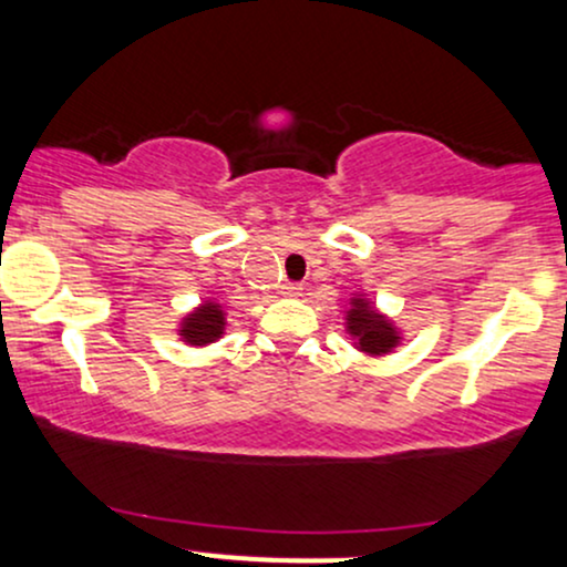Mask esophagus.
<instances>
[{
	"mask_svg": "<svg viewBox=\"0 0 567 567\" xmlns=\"http://www.w3.org/2000/svg\"><path fill=\"white\" fill-rule=\"evenodd\" d=\"M279 292H282V296H288V298H298L303 292V288L298 282H285L282 290H279Z\"/></svg>",
	"mask_w": 567,
	"mask_h": 567,
	"instance_id": "obj_1",
	"label": "esophagus"
}]
</instances>
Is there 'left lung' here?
<instances>
[{
    "label": "left lung",
    "instance_id": "left-lung-1",
    "mask_svg": "<svg viewBox=\"0 0 567 567\" xmlns=\"http://www.w3.org/2000/svg\"><path fill=\"white\" fill-rule=\"evenodd\" d=\"M347 333L354 341V349L370 357L389 354L402 341L400 328L386 315H381L365 296H351L347 309Z\"/></svg>",
    "mask_w": 567,
    "mask_h": 567
}]
</instances>
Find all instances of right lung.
I'll use <instances>...</instances> for the list:
<instances>
[{
  "label": "right lung",
  "mask_w": 567,
  "mask_h": 567,
  "mask_svg": "<svg viewBox=\"0 0 567 567\" xmlns=\"http://www.w3.org/2000/svg\"><path fill=\"white\" fill-rule=\"evenodd\" d=\"M226 330V311L224 306L216 301H202L197 309L188 315L178 324V336L184 338L188 347H207L216 343Z\"/></svg>",
  "instance_id": "add662e5"
}]
</instances>
